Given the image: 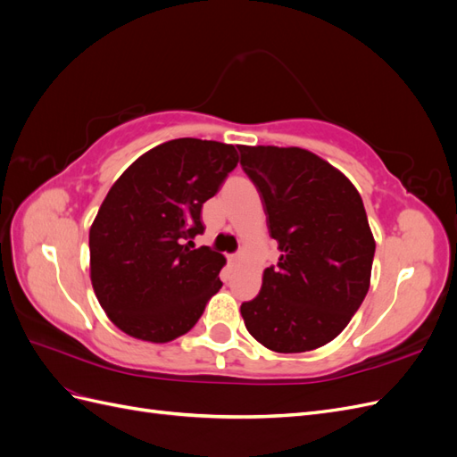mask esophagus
<instances>
[{
	"label": "esophagus",
	"mask_w": 457,
	"mask_h": 457,
	"mask_svg": "<svg viewBox=\"0 0 457 457\" xmlns=\"http://www.w3.org/2000/svg\"><path fill=\"white\" fill-rule=\"evenodd\" d=\"M240 259H242V253H240V252H238V253H232V255H230V261H232V262H238Z\"/></svg>",
	"instance_id": "1"
}]
</instances>
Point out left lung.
Listing matches in <instances>:
<instances>
[{"instance_id": "obj_1", "label": "left lung", "mask_w": 457, "mask_h": 457, "mask_svg": "<svg viewBox=\"0 0 457 457\" xmlns=\"http://www.w3.org/2000/svg\"><path fill=\"white\" fill-rule=\"evenodd\" d=\"M270 237L282 252L242 303L247 331L276 353H305L336 339L362 305L376 253L361 195L305 148L240 146Z\"/></svg>"}]
</instances>
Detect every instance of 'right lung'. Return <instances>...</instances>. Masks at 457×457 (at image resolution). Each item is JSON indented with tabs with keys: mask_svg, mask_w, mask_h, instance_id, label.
<instances>
[{
	"mask_svg": "<svg viewBox=\"0 0 457 457\" xmlns=\"http://www.w3.org/2000/svg\"><path fill=\"white\" fill-rule=\"evenodd\" d=\"M232 145L173 139L158 145L108 190L89 230L91 284L128 336L168 343L198 322L223 282L225 257L207 245L202 205L237 168Z\"/></svg>",
	"mask_w": 457,
	"mask_h": 457,
	"instance_id": "obj_1",
	"label": "right lung"
}]
</instances>
